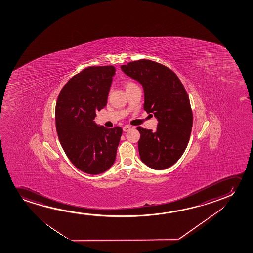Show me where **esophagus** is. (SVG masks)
I'll list each match as a JSON object with an SVG mask.
<instances>
[{"mask_svg":"<svg viewBox=\"0 0 253 253\" xmlns=\"http://www.w3.org/2000/svg\"><path fill=\"white\" fill-rule=\"evenodd\" d=\"M130 129H131V127H130L129 125H125V127L123 128L124 132H128V130H130Z\"/></svg>","mask_w":253,"mask_h":253,"instance_id":"obj_1","label":"esophagus"}]
</instances>
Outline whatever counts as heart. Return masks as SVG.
<instances>
[{
	"label": "heart",
	"mask_w": 253,
	"mask_h": 253,
	"mask_svg": "<svg viewBox=\"0 0 253 253\" xmlns=\"http://www.w3.org/2000/svg\"><path fill=\"white\" fill-rule=\"evenodd\" d=\"M134 85H135V84L134 82H132V81H128V82L125 83V88L126 89H128L129 87L134 86Z\"/></svg>",
	"instance_id": "1"
}]
</instances>
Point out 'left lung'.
Wrapping results in <instances>:
<instances>
[{
  "mask_svg": "<svg viewBox=\"0 0 253 253\" xmlns=\"http://www.w3.org/2000/svg\"><path fill=\"white\" fill-rule=\"evenodd\" d=\"M121 68L141 83L143 109L159 122L155 132L137 127L140 158L154 169H168L183 155L190 138L193 112L187 91L172 70L150 59L128 62Z\"/></svg>",
  "mask_w": 253,
  "mask_h": 253,
  "instance_id": "8db88e82",
  "label": "left lung"
}]
</instances>
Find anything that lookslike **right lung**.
Here are the masks:
<instances>
[{"instance_id": "right-lung-1", "label": "right lung", "mask_w": 253, "mask_h": 253, "mask_svg": "<svg viewBox=\"0 0 253 253\" xmlns=\"http://www.w3.org/2000/svg\"><path fill=\"white\" fill-rule=\"evenodd\" d=\"M116 68L90 66L71 78L60 90L55 107L59 142L73 165L84 173L98 174L114 163L123 129L94 123L96 112L107 104Z\"/></svg>"}]
</instances>
